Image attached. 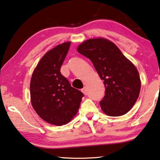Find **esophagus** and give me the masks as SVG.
<instances>
[{
    "instance_id": "obj_1",
    "label": "esophagus",
    "mask_w": 160,
    "mask_h": 160,
    "mask_svg": "<svg viewBox=\"0 0 160 160\" xmlns=\"http://www.w3.org/2000/svg\"><path fill=\"white\" fill-rule=\"evenodd\" d=\"M81 91L82 92V93L83 94H87V90H86V88L85 87V88H83L82 90H81Z\"/></svg>"
}]
</instances>
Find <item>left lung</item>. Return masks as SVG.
Here are the masks:
<instances>
[{
	"label": "left lung",
	"instance_id": "left-lung-1",
	"mask_svg": "<svg viewBox=\"0 0 160 160\" xmlns=\"http://www.w3.org/2000/svg\"><path fill=\"white\" fill-rule=\"evenodd\" d=\"M78 51L90 58L103 80L105 96L99 102L107 115L120 116L131 110L138 98L141 82L135 66L109 40H86Z\"/></svg>",
	"mask_w": 160,
	"mask_h": 160
}]
</instances>
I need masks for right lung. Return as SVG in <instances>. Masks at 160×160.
<instances>
[{
	"label": "right lung",
	"mask_w": 160,
	"mask_h": 160,
	"mask_svg": "<svg viewBox=\"0 0 160 160\" xmlns=\"http://www.w3.org/2000/svg\"><path fill=\"white\" fill-rule=\"evenodd\" d=\"M70 42H64L48 51L34 69L30 82L31 102L43 120L62 126L76 115L84 94L71 87L61 73V67Z\"/></svg>",
	"instance_id": "add662e5"
}]
</instances>
